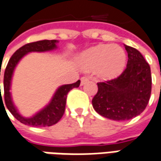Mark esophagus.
Segmentation results:
<instances>
[{"instance_id":"1","label":"esophagus","mask_w":161,"mask_h":161,"mask_svg":"<svg viewBox=\"0 0 161 161\" xmlns=\"http://www.w3.org/2000/svg\"><path fill=\"white\" fill-rule=\"evenodd\" d=\"M89 80V77L88 76H83V77H81V85H84L87 82V81Z\"/></svg>"}]
</instances>
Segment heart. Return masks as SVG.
Returning <instances> with one entry per match:
<instances>
[{"label": "heart", "instance_id": "1", "mask_svg": "<svg viewBox=\"0 0 161 161\" xmlns=\"http://www.w3.org/2000/svg\"><path fill=\"white\" fill-rule=\"evenodd\" d=\"M126 53L117 45L102 44L88 49L80 56L81 68L85 71L96 69L102 79L119 76L126 66Z\"/></svg>", "mask_w": 161, "mask_h": 161}]
</instances>
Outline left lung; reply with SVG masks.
I'll use <instances>...</instances> for the list:
<instances>
[{
	"label": "left lung",
	"mask_w": 161,
	"mask_h": 161,
	"mask_svg": "<svg viewBox=\"0 0 161 161\" xmlns=\"http://www.w3.org/2000/svg\"><path fill=\"white\" fill-rule=\"evenodd\" d=\"M126 69L112 80L98 83L92 99L95 111L114 121H126L139 115L149 102L152 92L151 68L141 53L125 45Z\"/></svg>",
	"instance_id": "1"
}]
</instances>
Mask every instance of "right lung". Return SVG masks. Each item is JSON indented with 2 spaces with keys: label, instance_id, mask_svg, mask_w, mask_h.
<instances>
[{
  "label": "right lung",
  "instance_id": "obj_1",
  "mask_svg": "<svg viewBox=\"0 0 161 161\" xmlns=\"http://www.w3.org/2000/svg\"><path fill=\"white\" fill-rule=\"evenodd\" d=\"M57 42L58 41L56 39H53V40L45 39V40H39V41H36V42H32V43L26 44L19 49H17L8 62V65L6 67L5 72H4V79H3L5 104H6L8 109L9 110V112L13 114V116L16 118V120H18L19 122L25 124V125H30V126L33 127H47L52 126L53 124L57 123L61 120V118L62 117L64 111H65L67 95L69 93V92L73 88H76L80 85V80H78L74 84L60 86L57 91L55 92L50 103L46 108H44L42 110H40L39 113H37L35 115L30 118H25L22 116L18 113L16 107L14 106L11 99V93H10V85H11L12 75H13V72H14L16 64L28 53L46 52V51H50V50L55 49ZM0 99L3 101V97L1 94V92Z\"/></svg>",
  "mask_w": 161,
  "mask_h": 161
}]
</instances>
